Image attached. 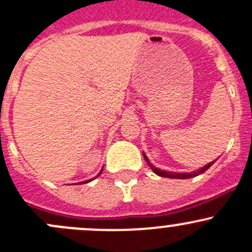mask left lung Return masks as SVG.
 I'll use <instances>...</instances> for the list:
<instances>
[{"mask_svg":"<svg viewBox=\"0 0 252 252\" xmlns=\"http://www.w3.org/2000/svg\"><path fill=\"white\" fill-rule=\"evenodd\" d=\"M143 158H145V160H146V161H147V164L149 165V167L152 168V171H153V172L156 173V175L160 176V177H166V178H175V179H188V178H192V177H196V176L201 175V173L206 172V171L208 170V168L211 167L215 161H217V160H214V161H212V162H209V164L204 165L203 167H201V168H198V170L192 171V172L188 173V172H172V171L160 170V168L156 167V166H154V165H152L151 162H149L148 158L145 154V152H143Z\"/></svg>","mask_w":252,"mask_h":252,"instance_id":"8db88e82","label":"left lung"}]
</instances>
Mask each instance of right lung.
<instances>
[{"label":"right lung","instance_id":"obj_1","mask_svg":"<svg viewBox=\"0 0 252 252\" xmlns=\"http://www.w3.org/2000/svg\"><path fill=\"white\" fill-rule=\"evenodd\" d=\"M101 172H103V168H101V170H100V172H99V175H100V173ZM98 175V176H99ZM98 176H96V177H98ZM94 178H95V177H94ZM94 178H92V179H88V181H85V182H81V183H80V184H84V183H88V182H91V181H93V179H94Z\"/></svg>","mask_w":252,"mask_h":252}]
</instances>
